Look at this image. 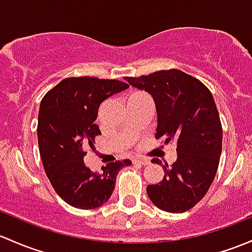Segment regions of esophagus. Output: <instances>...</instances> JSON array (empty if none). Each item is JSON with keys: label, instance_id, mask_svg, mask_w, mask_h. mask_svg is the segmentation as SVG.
<instances>
[{"label": "esophagus", "instance_id": "34e87169", "mask_svg": "<svg viewBox=\"0 0 252 252\" xmlns=\"http://www.w3.org/2000/svg\"><path fill=\"white\" fill-rule=\"evenodd\" d=\"M133 163L134 164H140V165H147V164H150V160L146 159V158H134L133 159Z\"/></svg>", "mask_w": 252, "mask_h": 252}]
</instances>
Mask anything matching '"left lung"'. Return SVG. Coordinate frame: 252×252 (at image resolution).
<instances>
[{
    "label": "left lung",
    "mask_w": 252,
    "mask_h": 252,
    "mask_svg": "<svg viewBox=\"0 0 252 252\" xmlns=\"http://www.w3.org/2000/svg\"><path fill=\"white\" fill-rule=\"evenodd\" d=\"M124 79L152 95L156 139L177 145V159L171 166L152 159L165 174L159 184L148 185L147 195L160 210L185 213L203 199L219 168L222 126L213 95L202 82L175 68Z\"/></svg>",
    "instance_id": "left-lung-1"
}]
</instances>
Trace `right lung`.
<instances>
[{"mask_svg": "<svg viewBox=\"0 0 252 252\" xmlns=\"http://www.w3.org/2000/svg\"><path fill=\"white\" fill-rule=\"evenodd\" d=\"M128 87L117 79L70 77L42 99L37 126L42 163L53 189L73 208L88 210L107 202L119 170L131 164L129 159L111 161L101 173H94L83 160L87 148L101 134L94 124L99 105Z\"/></svg>", "mask_w": 252, "mask_h": 252, "instance_id": "obj_1", "label": "right lung"}]
</instances>
